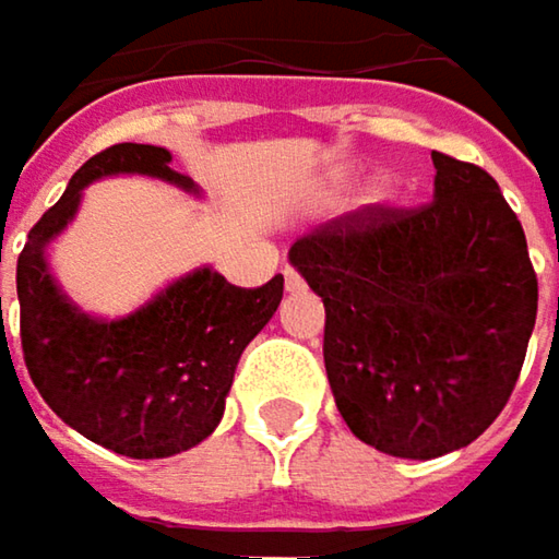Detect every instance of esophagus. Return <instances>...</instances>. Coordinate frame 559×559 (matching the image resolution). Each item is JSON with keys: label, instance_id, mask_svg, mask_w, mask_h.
Returning a JSON list of instances; mask_svg holds the SVG:
<instances>
[{"label": "esophagus", "instance_id": "34e87169", "mask_svg": "<svg viewBox=\"0 0 559 559\" xmlns=\"http://www.w3.org/2000/svg\"><path fill=\"white\" fill-rule=\"evenodd\" d=\"M284 287L294 294V290H300L304 287V281H300V275L294 272V269H284Z\"/></svg>", "mask_w": 559, "mask_h": 559}]
</instances>
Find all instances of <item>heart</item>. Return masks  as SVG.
I'll use <instances>...</instances> for the list:
<instances>
[{"instance_id": "obj_1", "label": "heart", "mask_w": 559, "mask_h": 559, "mask_svg": "<svg viewBox=\"0 0 559 559\" xmlns=\"http://www.w3.org/2000/svg\"><path fill=\"white\" fill-rule=\"evenodd\" d=\"M372 200H379V193H376V197H372Z\"/></svg>"}]
</instances>
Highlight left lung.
<instances>
[{
  "label": "left lung",
  "instance_id": "obj_1",
  "mask_svg": "<svg viewBox=\"0 0 559 559\" xmlns=\"http://www.w3.org/2000/svg\"><path fill=\"white\" fill-rule=\"evenodd\" d=\"M430 158V203L346 213L287 252L326 307L323 362L343 420L401 460L469 447L502 414L537 320V275L499 183Z\"/></svg>",
  "mask_w": 559,
  "mask_h": 559
}]
</instances>
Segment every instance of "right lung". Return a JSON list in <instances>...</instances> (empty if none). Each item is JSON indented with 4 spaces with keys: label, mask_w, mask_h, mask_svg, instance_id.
<instances>
[{
    "label": "right lung",
    "mask_w": 559,
    "mask_h": 559,
    "mask_svg": "<svg viewBox=\"0 0 559 559\" xmlns=\"http://www.w3.org/2000/svg\"><path fill=\"white\" fill-rule=\"evenodd\" d=\"M116 174L158 177L200 193L187 174L170 168L168 148L122 142L93 155L19 255L22 353L35 389L67 427L112 453L165 460L216 430L239 356L275 317L284 278L236 287L203 265L119 320L80 310L51 275L48 246L73 223L83 187Z\"/></svg>",
    "instance_id": "obj_1"
}]
</instances>
